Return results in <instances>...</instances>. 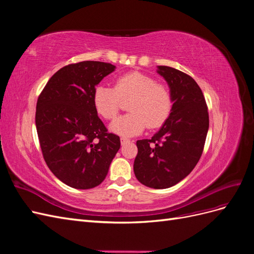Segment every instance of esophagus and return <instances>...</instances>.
Returning a JSON list of instances; mask_svg holds the SVG:
<instances>
[{"mask_svg":"<svg viewBox=\"0 0 254 254\" xmlns=\"http://www.w3.org/2000/svg\"><path fill=\"white\" fill-rule=\"evenodd\" d=\"M130 141L128 140V139H125V137H121V144L122 145H125V144H127V143H129Z\"/></svg>","mask_w":254,"mask_h":254,"instance_id":"esophagus-1","label":"esophagus"}]
</instances>
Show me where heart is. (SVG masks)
Here are the masks:
<instances>
[{
    "label": "heart",
    "mask_w": 254,
    "mask_h": 254,
    "mask_svg": "<svg viewBox=\"0 0 254 254\" xmlns=\"http://www.w3.org/2000/svg\"><path fill=\"white\" fill-rule=\"evenodd\" d=\"M122 99H131L128 104L130 113L114 120L109 128L112 132L126 137L140 134L146 126H161L172 109V95L168 88L140 72L121 75L115 80L114 87L99 84L93 93L95 109L106 120L117 117Z\"/></svg>",
    "instance_id": "heart-1"
}]
</instances>
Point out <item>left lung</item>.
Masks as SVG:
<instances>
[{
	"label": "left lung",
	"instance_id": "8db88e82",
	"mask_svg": "<svg viewBox=\"0 0 254 254\" xmlns=\"http://www.w3.org/2000/svg\"><path fill=\"white\" fill-rule=\"evenodd\" d=\"M157 67L170 88L173 106L150 140L136 141L133 172L144 186L161 190L174 187L194 170L209 130V113L202 91L190 76L171 66Z\"/></svg>",
	"mask_w": 254,
	"mask_h": 254
}]
</instances>
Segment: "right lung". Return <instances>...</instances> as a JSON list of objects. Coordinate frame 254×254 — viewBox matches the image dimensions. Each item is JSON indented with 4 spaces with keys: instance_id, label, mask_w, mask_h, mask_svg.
<instances>
[{
    "instance_id": "obj_1",
    "label": "right lung",
    "mask_w": 254,
    "mask_h": 254,
    "mask_svg": "<svg viewBox=\"0 0 254 254\" xmlns=\"http://www.w3.org/2000/svg\"><path fill=\"white\" fill-rule=\"evenodd\" d=\"M115 65L82 61L54 74L38 98L36 128L43 158L66 186L89 190L101 184L121 147L98 118L93 93Z\"/></svg>"
}]
</instances>
